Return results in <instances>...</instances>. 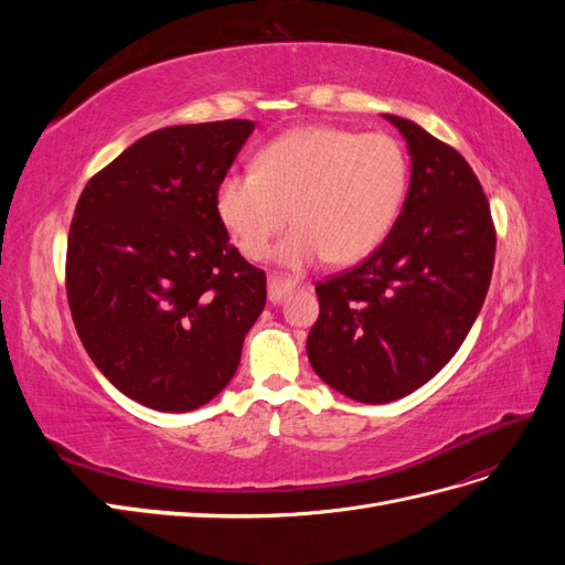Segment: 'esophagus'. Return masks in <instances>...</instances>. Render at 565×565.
<instances>
[{
	"instance_id": "1",
	"label": "esophagus",
	"mask_w": 565,
	"mask_h": 565,
	"mask_svg": "<svg viewBox=\"0 0 565 565\" xmlns=\"http://www.w3.org/2000/svg\"><path fill=\"white\" fill-rule=\"evenodd\" d=\"M295 287H297L295 280L282 278V276H278V273H270V276H268V299H270L273 303H280V301H285L289 295H292Z\"/></svg>"
}]
</instances>
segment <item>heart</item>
Segmentation results:
<instances>
[{
  "instance_id": "obj_1",
  "label": "heart",
  "mask_w": 565,
  "mask_h": 565,
  "mask_svg": "<svg viewBox=\"0 0 565 565\" xmlns=\"http://www.w3.org/2000/svg\"><path fill=\"white\" fill-rule=\"evenodd\" d=\"M409 185V158L391 134L299 127L270 141L256 169H233L216 188V214L247 259L278 249L287 268L324 256L351 264L377 249L396 226Z\"/></svg>"
}]
</instances>
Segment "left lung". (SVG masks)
Here are the masks:
<instances>
[{"label":"left lung","instance_id":"left-lung-1","mask_svg":"<svg viewBox=\"0 0 565 565\" xmlns=\"http://www.w3.org/2000/svg\"><path fill=\"white\" fill-rule=\"evenodd\" d=\"M403 212L365 262L320 280L306 351L318 377L361 403H391L448 365L486 301L498 233L469 162L409 119Z\"/></svg>","mask_w":565,"mask_h":565}]
</instances>
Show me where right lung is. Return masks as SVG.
<instances>
[{"label": "right lung", "mask_w": 565, "mask_h": 565, "mask_svg": "<svg viewBox=\"0 0 565 565\" xmlns=\"http://www.w3.org/2000/svg\"><path fill=\"white\" fill-rule=\"evenodd\" d=\"M249 119L152 131L89 179L67 233L65 292L94 365L131 401L188 413L233 380L266 273L228 243L216 188Z\"/></svg>", "instance_id": "1"}]
</instances>
